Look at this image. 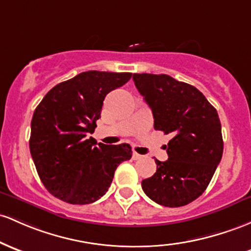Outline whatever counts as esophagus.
I'll return each mask as SVG.
<instances>
[{
    "label": "esophagus",
    "instance_id": "34e87169",
    "mask_svg": "<svg viewBox=\"0 0 251 251\" xmlns=\"http://www.w3.org/2000/svg\"><path fill=\"white\" fill-rule=\"evenodd\" d=\"M142 157H143L142 155H139V153H137V152L132 153V158H133V159H140Z\"/></svg>",
    "mask_w": 251,
    "mask_h": 251
}]
</instances>
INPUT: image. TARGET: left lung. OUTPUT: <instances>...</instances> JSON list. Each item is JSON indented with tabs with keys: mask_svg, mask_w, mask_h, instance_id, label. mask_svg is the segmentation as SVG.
I'll list each match as a JSON object with an SVG mask.
<instances>
[{
	"mask_svg": "<svg viewBox=\"0 0 251 251\" xmlns=\"http://www.w3.org/2000/svg\"><path fill=\"white\" fill-rule=\"evenodd\" d=\"M133 81L152 111L155 130L173 137L168 159H155L156 173L142 181L143 191L166 207L187 205L205 192L222 159L218 113L200 90L169 75L134 74Z\"/></svg>",
	"mask_w": 251,
	"mask_h": 251,
	"instance_id": "obj_1",
	"label": "left lung"
}]
</instances>
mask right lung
<instances>
[{
    "mask_svg": "<svg viewBox=\"0 0 251 251\" xmlns=\"http://www.w3.org/2000/svg\"><path fill=\"white\" fill-rule=\"evenodd\" d=\"M131 73L85 71L54 85L35 108L29 150L41 182L53 197L73 205L106 194L117 167L132 157L128 144L106 145L92 137L103 100Z\"/></svg>",
    "mask_w": 251,
    "mask_h": 251,
    "instance_id": "obj_1",
    "label": "right lung"
}]
</instances>
